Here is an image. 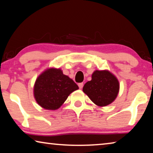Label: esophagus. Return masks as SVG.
Instances as JSON below:
<instances>
[{"instance_id":"34e87169","label":"esophagus","mask_w":153,"mask_h":153,"mask_svg":"<svg viewBox=\"0 0 153 153\" xmlns=\"http://www.w3.org/2000/svg\"><path fill=\"white\" fill-rule=\"evenodd\" d=\"M78 86L79 88V89H82V88H83V86H84V84H83V83H79Z\"/></svg>"}]
</instances>
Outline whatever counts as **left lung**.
Instances as JSON below:
<instances>
[{
    "instance_id": "left-lung-1",
    "label": "left lung",
    "mask_w": 153,
    "mask_h": 153,
    "mask_svg": "<svg viewBox=\"0 0 153 153\" xmlns=\"http://www.w3.org/2000/svg\"><path fill=\"white\" fill-rule=\"evenodd\" d=\"M119 90L118 79L107 70H96L92 75V79L83 87V92L99 107H105L113 102Z\"/></svg>"
}]
</instances>
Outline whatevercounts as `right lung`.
I'll list each match as a JSON object with an SVG mask.
<instances>
[{"label":"right lung","instance_id":"obj_1","mask_svg":"<svg viewBox=\"0 0 153 153\" xmlns=\"http://www.w3.org/2000/svg\"><path fill=\"white\" fill-rule=\"evenodd\" d=\"M79 88L77 85L60 69L51 68L36 79L33 94L40 107L47 110H56L63 104L69 95Z\"/></svg>","mask_w":153,"mask_h":153}]
</instances>
